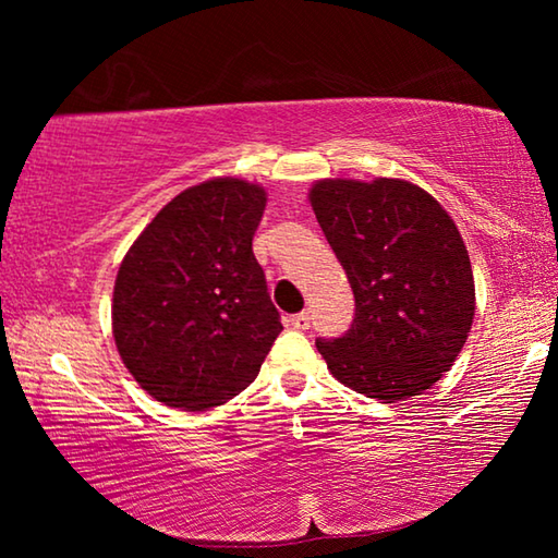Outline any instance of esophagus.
Returning a JSON list of instances; mask_svg holds the SVG:
<instances>
[{
    "mask_svg": "<svg viewBox=\"0 0 558 558\" xmlns=\"http://www.w3.org/2000/svg\"><path fill=\"white\" fill-rule=\"evenodd\" d=\"M290 323L295 329H310V313H298L290 317Z\"/></svg>",
    "mask_w": 558,
    "mask_h": 558,
    "instance_id": "obj_1",
    "label": "esophagus"
}]
</instances>
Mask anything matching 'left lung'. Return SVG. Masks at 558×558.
<instances>
[{"label":"left lung","instance_id":"obj_1","mask_svg":"<svg viewBox=\"0 0 558 558\" xmlns=\"http://www.w3.org/2000/svg\"><path fill=\"white\" fill-rule=\"evenodd\" d=\"M310 202L354 292L352 327L315 342L327 369L384 403L430 389L456 362L475 315L458 226L403 179H323Z\"/></svg>","mask_w":558,"mask_h":558}]
</instances>
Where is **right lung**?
I'll return each mask as SVG.
<instances>
[{
  "mask_svg": "<svg viewBox=\"0 0 558 558\" xmlns=\"http://www.w3.org/2000/svg\"><path fill=\"white\" fill-rule=\"evenodd\" d=\"M266 192L211 179L174 196L118 270L112 335L143 389L174 409L204 411L256 379L282 332L253 235Z\"/></svg>",
  "mask_w": 558,
  "mask_h": 558,
  "instance_id": "right-lung-1",
  "label": "right lung"
}]
</instances>
